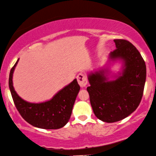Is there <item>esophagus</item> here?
<instances>
[{
    "mask_svg": "<svg viewBox=\"0 0 156 156\" xmlns=\"http://www.w3.org/2000/svg\"><path fill=\"white\" fill-rule=\"evenodd\" d=\"M77 80H78V83L79 86L81 88H84L86 86L87 84V79H86V76L83 73H79L77 76Z\"/></svg>",
    "mask_w": 156,
    "mask_h": 156,
    "instance_id": "34e87169",
    "label": "esophagus"
}]
</instances>
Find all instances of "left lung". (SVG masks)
<instances>
[{"label":"left lung","mask_w":156,"mask_h":156,"mask_svg":"<svg viewBox=\"0 0 156 156\" xmlns=\"http://www.w3.org/2000/svg\"><path fill=\"white\" fill-rule=\"evenodd\" d=\"M114 42L116 50L109 53L106 63L87 74L93 111L98 119L108 123L120 121L135 111L146 79V66L136 47L125 39ZM117 62L121 69L112 74L110 68Z\"/></svg>","instance_id":"8db88e82"}]
</instances>
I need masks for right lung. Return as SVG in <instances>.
I'll use <instances>...</instances> for the list:
<instances>
[{
  "label": "right lung",
  "instance_id": "right-lung-1",
  "mask_svg": "<svg viewBox=\"0 0 156 156\" xmlns=\"http://www.w3.org/2000/svg\"><path fill=\"white\" fill-rule=\"evenodd\" d=\"M19 59L11 70L9 88L16 107L23 119L35 127L56 129L68 123L72 114L75 101L80 90L76 79L64 86L52 98L39 103L29 102L19 96L13 84V75Z\"/></svg>",
  "mask_w": 156,
  "mask_h": 156
}]
</instances>
